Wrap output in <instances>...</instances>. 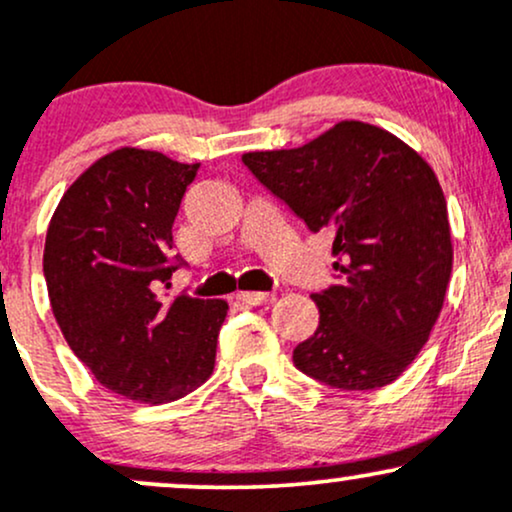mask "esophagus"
<instances>
[{
  "label": "esophagus",
  "instance_id": "1",
  "mask_svg": "<svg viewBox=\"0 0 512 512\" xmlns=\"http://www.w3.org/2000/svg\"><path fill=\"white\" fill-rule=\"evenodd\" d=\"M236 298L248 305H272L276 301L274 293H269V291H245V293H238Z\"/></svg>",
  "mask_w": 512,
  "mask_h": 512
}]
</instances>
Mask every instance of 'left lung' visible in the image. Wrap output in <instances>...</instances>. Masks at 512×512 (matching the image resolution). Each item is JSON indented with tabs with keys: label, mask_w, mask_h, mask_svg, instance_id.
I'll use <instances>...</instances> for the list:
<instances>
[{
	"label": "left lung",
	"mask_w": 512,
	"mask_h": 512,
	"mask_svg": "<svg viewBox=\"0 0 512 512\" xmlns=\"http://www.w3.org/2000/svg\"><path fill=\"white\" fill-rule=\"evenodd\" d=\"M243 163L310 231L334 236L339 281L310 296L320 325L293 349L296 368L337 390L390 385L428 342L452 272L436 173L395 134L358 120Z\"/></svg>",
	"instance_id": "8db88e82"
}]
</instances>
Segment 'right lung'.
I'll return each mask as SVG.
<instances>
[{
	"label": "right lung",
	"instance_id": "obj_1",
	"mask_svg": "<svg viewBox=\"0 0 512 512\" xmlns=\"http://www.w3.org/2000/svg\"><path fill=\"white\" fill-rule=\"evenodd\" d=\"M199 163L125 146L72 182L48 226L43 272L57 325L105 390L163 404L197 390L214 370L226 301L178 296L161 284L173 221Z\"/></svg>",
	"mask_w": 512,
	"mask_h": 512
}]
</instances>
